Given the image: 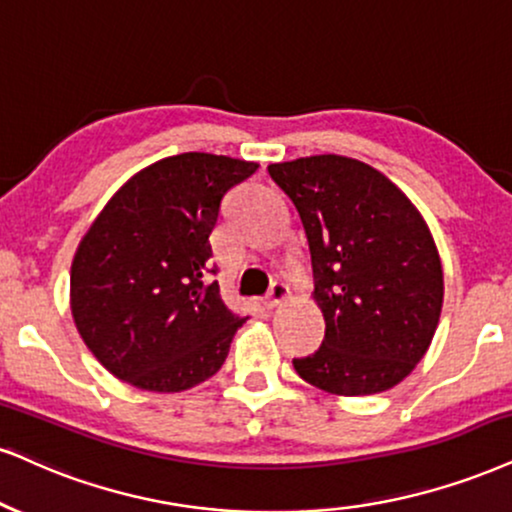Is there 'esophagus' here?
I'll list each match as a JSON object with an SVG mask.
<instances>
[{"label": "esophagus", "mask_w": 512, "mask_h": 512, "mask_svg": "<svg viewBox=\"0 0 512 512\" xmlns=\"http://www.w3.org/2000/svg\"><path fill=\"white\" fill-rule=\"evenodd\" d=\"M287 299H289V287L285 285V282L275 280L273 285H270V294H268V299H266V306L268 308H275V306H280L282 301H287Z\"/></svg>", "instance_id": "obj_1"}]
</instances>
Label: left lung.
Here are the masks:
<instances>
[{
  "instance_id": "1",
  "label": "left lung",
  "mask_w": 512,
  "mask_h": 512,
  "mask_svg": "<svg viewBox=\"0 0 512 512\" xmlns=\"http://www.w3.org/2000/svg\"><path fill=\"white\" fill-rule=\"evenodd\" d=\"M304 223L325 339L294 358L301 380L337 396L396 387L430 349L444 270L430 227L387 175L337 154L270 163Z\"/></svg>"
}]
</instances>
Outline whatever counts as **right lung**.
<instances>
[{
  "instance_id": "right-lung-1",
  "label": "right lung",
  "mask_w": 512,
  "mask_h": 512,
  "mask_svg": "<svg viewBox=\"0 0 512 512\" xmlns=\"http://www.w3.org/2000/svg\"><path fill=\"white\" fill-rule=\"evenodd\" d=\"M258 170L230 156H168L135 173L80 239L71 313L82 342L118 380L185 391L225 363L246 323L220 299L211 249L220 201Z\"/></svg>"
}]
</instances>
